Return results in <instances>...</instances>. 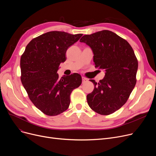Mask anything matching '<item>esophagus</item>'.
<instances>
[{
	"instance_id": "esophagus-1",
	"label": "esophagus",
	"mask_w": 156,
	"mask_h": 156,
	"mask_svg": "<svg viewBox=\"0 0 156 156\" xmlns=\"http://www.w3.org/2000/svg\"><path fill=\"white\" fill-rule=\"evenodd\" d=\"M87 81H88V79L85 77H82V83H84L87 82Z\"/></svg>"
}]
</instances>
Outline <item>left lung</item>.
<instances>
[{"instance_id": "1", "label": "left lung", "mask_w": 156, "mask_h": 156, "mask_svg": "<svg viewBox=\"0 0 156 156\" xmlns=\"http://www.w3.org/2000/svg\"><path fill=\"white\" fill-rule=\"evenodd\" d=\"M80 42L91 48L95 67L105 72L98 83L90 80L95 87L87 96L88 104L101 115H109L126 102L134 88L137 59L127 41L109 30L85 35Z\"/></svg>"}]
</instances>
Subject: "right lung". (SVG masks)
<instances>
[{
  "label": "right lung",
  "mask_w": 156,
  "mask_h": 156,
  "mask_svg": "<svg viewBox=\"0 0 156 156\" xmlns=\"http://www.w3.org/2000/svg\"><path fill=\"white\" fill-rule=\"evenodd\" d=\"M82 35L45 33L31 40L21 57V83L33 104L46 115L56 116L67 110L72 91L81 83L78 73L59 78L57 72L66 60L67 49Z\"/></svg>",
  "instance_id": "1"
}]
</instances>
